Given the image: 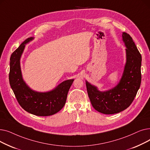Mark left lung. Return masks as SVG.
<instances>
[{"label":"left lung","mask_w":150,"mask_h":150,"mask_svg":"<svg viewBox=\"0 0 150 150\" xmlns=\"http://www.w3.org/2000/svg\"><path fill=\"white\" fill-rule=\"evenodd\" d=\"M126 47V63L119 82L111 89L100 91L87 80L86 86L91 104L96 111L114 114L124 111L134 99L141 83L142 57L130 35L122 33Z\"/></svg>","instance_id":"left-lung-1"}]
</instances>
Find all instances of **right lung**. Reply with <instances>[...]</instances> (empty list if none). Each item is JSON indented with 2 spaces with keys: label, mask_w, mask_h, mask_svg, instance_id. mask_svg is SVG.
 <instances>
[{
  "label": "right lung",
  "mask_w": 150,
  "mask_h": 150,
  "mask_svg": "<svg viewBox=\"0 0 150 150\" xmlns=\"http://www.w3.org/2000/svg\"><path fill=\"white\" fill-rule=\"evenodd\" d=\"M31 37L23 42L11 54L9 81L19 104L27 112L38 116H49L64 107L69 90L74 79L67 80L47 92L31 89L23 80L21 68V58L25 45L33 40Z\"/></svg>",
  "instance_id": "obj_1"
}]
</instances>
